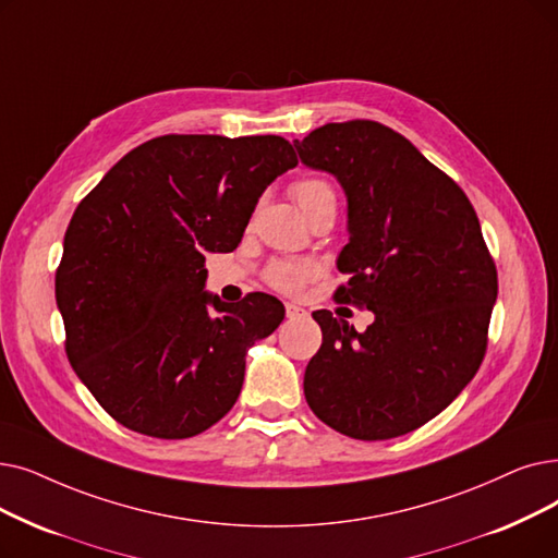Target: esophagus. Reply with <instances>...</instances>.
Returning a JSON list of instances; mask_svg holds the SVG:
<instances>
[{"label":"esophagus","mask_w":558,"mask_h":558,"mask_svg":"<svg viewBox=\"0 0 558 558\" xmlns=\"http://www.w3.org/2000/svg\"><path fill=\"white\" fill-rule=\"evenodd\" d=\"M284 310H287V317H289V319L305 317V310H303V307H299V305H294V303H287V305H284Z\"/></svg>","instance_id":"1"}]
</instances>
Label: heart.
I'll return each instance as SVG.
<instances>
[{
    "instance_id": "obj_1",
    "label": "heart",
    "mask_w": 558,
    "mask_h": 558,
    "mask_svg": "<svg viewBox=\"0 0 558 558\" xmlns=\"http://www.w3.org/2000/svg\"><path fill=\"white\" fill-rule=\"evenodd\" d=\"M294 198L301 207V211L307 216L312 209H317L322 205H335V191L326 180L319 178H305L299 180L292 186ZM317 274V266L307 259H289V262H276L269 266V271H266V278L269 282L280 289L284 294H294L299 289L314 278Z\"/></svg>"
}]
</instances>
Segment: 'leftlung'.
<instances>
[{"label":"left lung","mask_w":558,"mask_h":558,"mask_svg":"<svg viewBox=\"0 0 558 558\" xmlns=\"http://www.w3.org/2000/svg\"><path fill=\"white\" fill-rule=\"evenodd\" d=\"M294 148L347 196L337 269L349 282L337 299L374 312L365 332L312 312L324 342L305 369L307 405L349 438H399L442 413L486 353L497 271L476 211L413 143L372 120L328 123Z\"/></svg>","instance_id":"left-lung-1"}]
</instances>
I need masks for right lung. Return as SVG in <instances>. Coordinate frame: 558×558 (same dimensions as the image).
<instances>
[{"mask_svg":"<svg viewBox=\"0 0 558 558\" xmlns=\"http://www.w3.org/2000/svg\"><path fill=\"white\" fill-rule=\"evenodd\" d=\"M282 136L171 134L120 159L72 214L57 307L72 369L123 426L193 438L239 399L248 349L284 319L269 294L207 292V253H230L276 178Z\"/></svg>","mask_w":558,"mask_h":558,"instance_id":"right-lung-1","label":"right lung"}]
</instances>
